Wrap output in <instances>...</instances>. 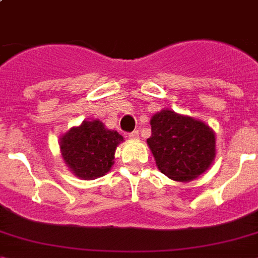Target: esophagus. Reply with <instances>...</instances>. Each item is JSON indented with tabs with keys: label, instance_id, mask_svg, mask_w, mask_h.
I'll use <instances>...</instances> for the list:
<instances>
[{
	"label": "esophagus",
	"instance_id": "1",
	"mask_svg": "<svg viewBox=\"0 0 258 258\" xmlns=\"http://www.w3.org/2000/svg\"><path fill=\"white\" fill-rule=\"evenodd\" d=\"M128 138L130 139H138V138H139V131L135 130V131H133V133H130Z\"/></svg>",
	"mask_w": 258,
	"mask_h": 258
}]
</instances>
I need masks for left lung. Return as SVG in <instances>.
Returning <instances> with one entry per match:
<instances>
[{
	"label": "left lung",
	"instance_id": "1",
	"mask_svg": "<svg viewBox=\"0 0 258 258\" xmlns=\"http://www.w3.org/2000/svg\"><path fill=\"white\" fill-rule=\"evenodd\" d=\"M147 143L158 169L179 182L206 171L216 155V137L209 125L170 109L154 115Z\"/></svg>",
	"mask_w": 258,
	"mask_h": 258
}]
</instances>
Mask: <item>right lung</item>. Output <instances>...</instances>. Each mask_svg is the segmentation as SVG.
<instances>
[{
    "label": "right lung",
    "mask_w": 258,
    "mask_h": 258,
    "mask_svg": "<svg viewBox=\"0 0 258 258\" xmlns=\"http://www.w3.org/2000/svg\"><path fill=\"white\" fill-rule=\"evenodd\" d=\"M121 141L120 134L104 128L101 121H84L61 138L60 149L68 167L79 178L95 179L109 171Z\"/></svg>",
    "instance_id": "right-lung-1"
}]
</instances>
